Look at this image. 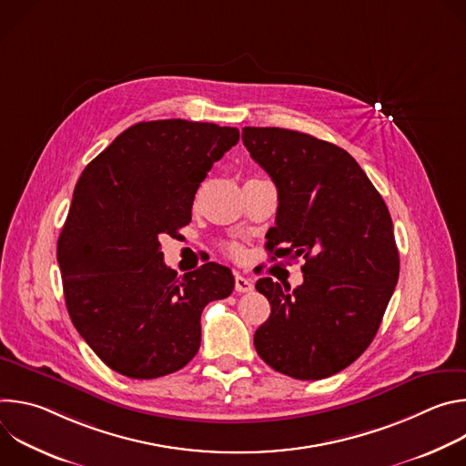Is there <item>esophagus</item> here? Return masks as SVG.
Here are the masks:
<instances>
[{"instance_id": "34e87169", "label": "esophagus", "mask_w": 466, "mask_h": 466, "mask_svg": "<svg viewBox=\"0 0 466 466\" xmlns=\"http://www.w3.org/2000/svg\"><path fill=\"white\" fill-rule=\"evenodd\" d=\"M234 282H236V291H238V293H248V291H252V288H254L252 282H250L248 279L241 277V275H236Z\"/></svg>"}]
</instances>
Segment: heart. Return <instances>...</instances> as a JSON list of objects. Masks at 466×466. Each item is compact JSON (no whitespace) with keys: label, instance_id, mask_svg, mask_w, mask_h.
<instances>
[{"label":"heart","instance_id":"b5f03b06","mask_svg":"<svg viewBox=\"0 0 466 466\" xmlns=\"http://www.w3.org/2000/svg\"><path fill=\"white\" fill-rule=\"evenodd\" d=\"M227 252H228L232 258H241L243 248H241L238 243H228V245H227Z\"/></svg>","mask_w":466,"mask_h":466}]
</instances>
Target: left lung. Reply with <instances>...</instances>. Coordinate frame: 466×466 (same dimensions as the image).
<instances>
[{"instance_id":"left-lung-1","label":"left lung","mask_w":466,"mask_h":466,"mask_svg":"<svg viewBox=\"0 0 466 466\" xmlns=\"http://www.w3.org/2000/svg\"><path fill=\"white\" fill-rule=\"evenodd\" d=\"M241 140L279 189L273 254L306 259L293 291L273 279L256 282L271 304L254 334L256 352L297 380L338 374L372 343L398 282L390 214L360 164L334 144L279 127H243Z\"/></svg>"}]
</instances>
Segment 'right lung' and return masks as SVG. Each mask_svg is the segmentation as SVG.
Wrapping results in <instances>:
<instances>
[{
    "label": "right lung",
    "instance_id": "obj_1",
    "mask_svg": "<svg viewBox=\"0 0 466 466\" xmlns=\"http://www.w3.org/2000/svg\"><path fill=\"white\" fill-rule=\"evenodd\" d=\"M239 140L236 127L186 119L128 127L81 173L56 243L66 308L112 370L153 380L180 370L201 347V313L227 299L219 263L177 277L160 238L191 221L195 193Z\"/></svg>",
    "mask_w": 466,
    "mask_h": 466
}]
</instances>
